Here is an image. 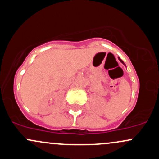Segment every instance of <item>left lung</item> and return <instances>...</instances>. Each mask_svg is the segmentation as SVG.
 Instances as JSON below:
<instances>
[{"label":"left lung","mask_w":159,"mask_h":159,"mask_svg":"<svg viewBox=\"0 0 159 159\" xmlns=\"http://www.w3.org/2000/svg\"><path fill=\"white\" fill-rule=\"evenodd\" d=\"M118 58H119V60H120V62H122V63H123V65H124V66H126V65H125V63H124V62H123V61H122V60H121V59H120V57H118Z\"/></svg>","instance_id":"obj_1"}]
</instances>
